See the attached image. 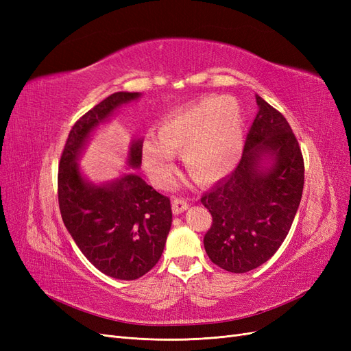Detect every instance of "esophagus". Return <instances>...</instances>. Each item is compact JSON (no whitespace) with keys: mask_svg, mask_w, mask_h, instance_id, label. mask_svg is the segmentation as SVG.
<instances>
[{"mask_svg":"<svg viewBox=\"0 0 351 351\" xmlns=\"http://www.w3.org/2000/svg\"><path fill=\"white\" fill-rule=\"evenodd\" d=\"M171 205H173L174 215H178L189 208V202L184 197H174L173 202H171Z\"/></svg>","mask_w":351,"mask_h":351,"instance_id":"obj_1","label":"esophagus"}]
</instances>
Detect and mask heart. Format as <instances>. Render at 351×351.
<instances>
[{
	"label": "heart",
	"mask_w": 351,
	"mask_h": 351,
	"mask_svg": "<svg viewBox=\"0 0 351 351\" xmlns=\"http://www.w3.org/2000/svg\"><path fill=\"white\" fill-rule=\"evenodd\" d=\"M244 143V119L239 104L224 97H205L168 115L159 137L143 142V164L158 183L173 171V154L180 152L187 174L197 183L224 177L236 167Z\"/></svg>",
	"instance_id": "heart-1"
}]
</instances>
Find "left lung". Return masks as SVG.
I'll use <instances>...</instances> for the list:
<instances>
[{
	"mask_svg": "<svg viewBox=\"0 0 351 351\" xmlns=\"http://www.w3.org/2000/svg\"><path fill=\"white\" fill-rule=\"evenodd\" d=\"M256 102L240 162L200 197L212 215L204 237L208 256L234 274L261 267L280 249L304 186L303 155L289 121L261 97ZM263 153L274 161L269 169L260 165Z\"/></svg>",
	"mask_w": 351,
	"mask_h": 351,
	"instance_id": "8db88e82",
	"label": "left lung"
}]
</instances>
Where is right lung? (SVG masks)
I'll list each match as a JSON object with an SVG mask.
<instances>
[{
    "label": "right lung",
    "mask_w": 351,
    "mask_h": 351,
    "mask_svg": "<svg viewBox=\"0 0 351 351\" xmlns=\"http://www.w3.org/2000/svg\"><path fill=\"white\" fill-rule=\"evenodd\" d=\"M137 92H115L74 123L58 167V205L70 236L86 259L108 277L137 280L161 258L171 228V202L136 174L110 186H92L80 176L77 155L93 127ZM129 164H142V142L132 145Z\"/></svg>",
    "instance_id": "obj_1"
}]
</instances>
